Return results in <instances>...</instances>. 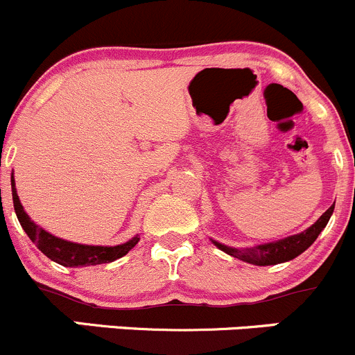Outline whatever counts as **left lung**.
Instances as JSON below:
<instances>
[{
    "label": "left lung",
    "mask_w": 355,
    "mask_h": 355,
    "mask_svg": "<svg viewBox=\"0 0 355 355\" xmlns=\"http://www.w3.org/2000/svg\"><path fill=\"white\" fill-rule=\"evenodd\" d=\"M333 210H335V203L312 224L311 227H307L302 233L292 234V236L282 238V240L276 241H269V243H262V245H255V247L250 248H234V247H227V245L219 243V241L212 240V243L216 245L219 250L226 252L227 255L231 257H236L240 261L248 262V264L254 266H276L282 264V262H288L292 259L298 257L302 252L307 250L312 243L315 241V238L319 236L322 230L328 224L329 217H331Z\"/></svg>",
    "instance_id": "left-lung-1"
}]
</instances>
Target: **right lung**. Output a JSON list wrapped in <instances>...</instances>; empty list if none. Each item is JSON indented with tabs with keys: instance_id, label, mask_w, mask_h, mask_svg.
Wrapping results in <instances>:
<instances>
[{
	"instance_id": "right-lung-1",
	"label": "right lung",
	"mask_w": 355,
	"mask_h": 355,
	"mask_svg": "<svg viewBox=\"0 0 355 355\" xmlns=\"http://www.w3.org/2000/svg\"><path fill=\"white\" fill-rule=\"evenodd\" d=\"M12 196H13V207H15V214L19 217L20 226L27 233V236L36 243V247L60 266L65 268H80V266H96V264H107V262H114L117 259L124 257L132 247L139 241V236H132L131 240L125 243L115 245V247H103V245H83L76 243V241L63 240V238L55 236V234L48 233L41 226H37L27 212L24 210V205L20 203L19 195H17L15 188V178L12 174Z\"/></svg>"
}]
</instances>
